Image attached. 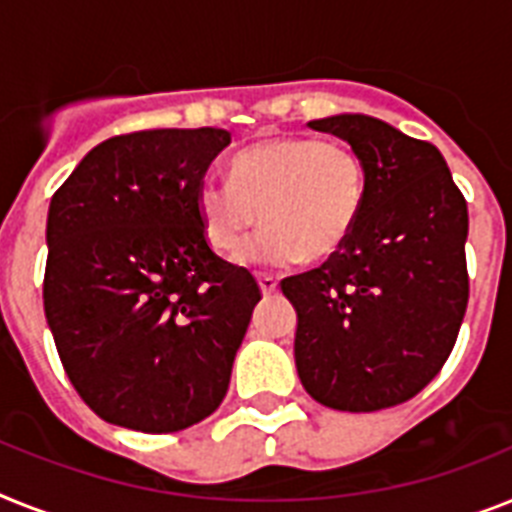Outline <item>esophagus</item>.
<instances>
[{"mask_svg": "<svg viewBox=\"0 0 512 512\" xmlns=\"http://www.w3.org/2000/svg\"><path fill=\"white\" fill-rule=\"evenodd\" d=\"M259 287L264 295H272V293H277V280H274V277H269V274H259Z\"/></svg>", "mask_w": 512, "mask_h": 512, "instance_id": "esophagus-1", "label": "esophagus"}]
</instances>
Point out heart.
<instances>
[{
  "label": "heart",
  "mask_w": 512,
  "mask_h": 512,
  "mask_svg": "<svg viewBox=\"0 0 512 512\" xmlns=\"http://www.w3.org/2000/svg\"><path fill=\"white\" fill-rule=\"evenodd\" d=\"M363 198L366 172L348 143L282 135L232 156L230 183L198 185L196 214L209 246L225 256L243 246L261 219L266 227L240 261L282 269L340 251L356 230Z\"/></svg>",
  "instance_id": "heart-1"
}]
</instances>
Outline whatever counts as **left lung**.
Listing matches in <instances>:
<instances>
[{
  "label": "left lung",
  "instance_id": "8db88e82",
  "mask_svg": "<svg viewBox=\"0 0 512 512\" xmlns=\"http://www.w3.org/2000/svg\"><path fill=\"white\" fill-rule=\"evenodd\" d=\"M308 128L340 135L366 172L348 243L280 282L298 311L295 366L327 408L369 413L424 390L445 366L468 306V206L429 141L366 114Z\"/></svg>",
  "mask_w": 512,
  "mask_h": 512
}]
</instances>
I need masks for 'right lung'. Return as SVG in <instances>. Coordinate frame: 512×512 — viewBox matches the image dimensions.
<instances>
[{"label": "right lung", "instance_id": "1", "mask_svg": "<svg viewBox=\"0 0 512 512\" xmlns=\"http://www.w3.org/2000/svg\"><path fill=\"white\" fill-rule=\"evenodd\" d=\"M227 143L219 128L114 135L52 196L46 322L75 392L109 424L180 432L225 400L261 301L196 214V188Z\"/></svg>", "mask_w": 512, "mask_h": 512}]
</instances>
